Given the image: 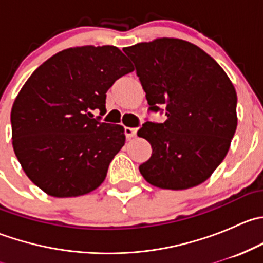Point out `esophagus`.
Masks as SVG:
<instances>
[{"label": "esophagus", "instance_id": "34e87169", "mask_svg": "<svg viewBox=\"0 0 263 263\" xmlns=\"http://www.w3.org/2000/svg\"><path fill=\"white\" fill-rule=\"evenodd\" d=\"M124 134H126L127 139H131V137L136 136L137 128H135V127H124Z\"/></svg>", "mask_w": 263, "mask_h": 263}]
</instances>
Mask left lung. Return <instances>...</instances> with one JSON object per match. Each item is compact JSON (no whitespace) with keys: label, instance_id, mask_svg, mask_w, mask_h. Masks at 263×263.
<instances>
[{"label":"left lung","instance_id":"8db88e82","mask_svg":"<svg viewBox=\"0 0 263 263\" xmlns=\"http://www.w3.org/2000/svg\"><path fill=\"white\" fill-rule=\"evenodd\" d=\"M123 50L134 61L148 109L165 107L168 117L137 131L153 148L140 173L164 190L201 184L224 160L237 129L234 85L213 57L182 39L158 38Z\"/></svg>","mask_w":263,"mask_h":263}]
</instances>
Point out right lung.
Wrapping results in <instances>:
<instances>
[{
	"mask_svg": "<svg viewBox=\"0 0 263 263\" xmlns=\"http://www.w3.org/2000/svg\"><path fill=\"white\" fill-rule=\"evenodd\" d=\"M134 66L115 46L55 53L21 87L11 109L12 146L28 178L53 197L97 190L126 141L124 128L92 118Z\"/></svg>",
	"mask_w": 263,
	"mask_h": 263,
	"instance_id": "1",
	"label": "right lung"
}]
</instances>
